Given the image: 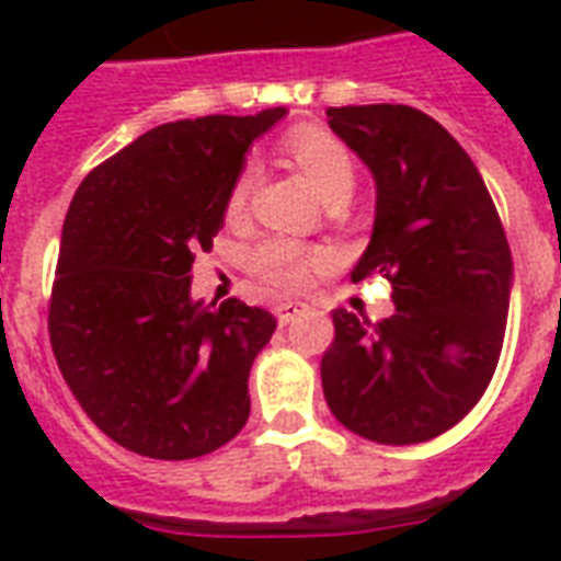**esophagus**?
Instances as JSON below:
<instances>
[{
    "instance_id": "obj_1",
    "label": "esophagus",
    "mask_w": 561,
    "mask_h": 561,
    "mask_svg": "<svg viewBox=\"0 0 561 561\" xmlns=\"http://www.w3.org/2000/svg\"><path fill=\"white\" fill-rule=\"evenodd\" d=\"M302 311H306L302 302H279V306H276V317H279L282 325H288L290 320H294L297 314H302Z\"/></svg>"
}]
</instances>
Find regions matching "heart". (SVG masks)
Listing matches in <instances>:
<instances>
[{
    "instance_id": "obj_1",
    "label": "heart",
    "mask_w": 561,
    "mask_h": 561,
    "mask_svg": "<svg viewBox=\"0 0 561 561\" xmlns=\"http://www.w3.org/2000/svg\"><path fill=\"white\" fill-rule=\"evenodd\" d=\"M288 151L297 160L299 169L306 171V178L314 183L317 192L323 194V201H332L337 194H352V188H355V160L337 136H332L323 127H299L288 136ZM250 188H253V171L247 169L229 192V211L232 215L244 209ZM323 253L294 244V241H271L255 255V267L276 288L299 290L306 288L311 271L317 264H323Z\"/></svg>"
}]
</instances>
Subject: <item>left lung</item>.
I'll return each instance as SVG.
<instances>
[{
	"mask_svg": "<svg viewBox=\"0 0 561 561\" xmlns=\"http://www.w3.org/2000/svg\"><path fill=\"white\" fill-rule=\"evenodd\" d=\"M375 180L373 236L352 279L383 276L396 314L337 308L320 375L355 434L413 445L454 427L495 375L513 255L486 183L439 122L404 104L325 110Z\"/></svg>",
	"mask_w": 561,
	"mask_h": 561,
	"instance_id": "obj_1",
	"label": "left lung"
}]
</instances>
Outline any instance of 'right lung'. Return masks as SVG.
Wrapping results in <instances>:
<instances>
[{
	"instance_id": "obj_1",
	"label": "right lung",
	"mask_w": 561,
	"mask_h": 561,
	"mask_svg": "<svg viewBox=\"0 0 561 561\" xmlns=\"http://www.w3.org/2000/svg\"><path fill=\"white\" fill-rule=\"evenodd\" d=\"M285 107L180 118L90 171L66 211L48 334L83 413L127 451L192 460L250 416V367L276 332L264 308L192 297L250 145Z\"/></svg>"
}]
</instances>
